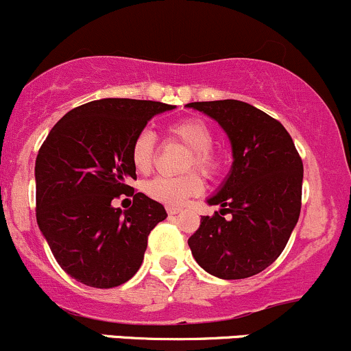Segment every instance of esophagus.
Wrapping results in <instances>:
<instances>
[{
    "mask_svg": "<svg viewBox=\"0 0 351 351\" xmlns=\"http://www.w3.org/2000/svg\"><path fill=\"white\" fill-rule=\"evenodd\" d=\"M167 213H169V214H177V213H180V207L167 206Z\"/></svg>",
    "mask_w": 351,
    "mask_h": 351,
    "instance_id": "obj_1",
    "label": "esophagus"
}]
</instances>
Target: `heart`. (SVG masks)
Listing matches in <instances>:
<instances>
[{"label": "heart", "mask_w": 351, "mask_h": 351, "mask_svg": "<svg viewBox=\"0 0 351 351\" xmlns=\"http://www.w3.org/2000/svg\"><path fill=\"white\" fill-rule=\"evenodd\" d=\"M169 137L189 147L186 159V169H197L206 177H216L222 169V157L219 150L214 149V132L201 119L177 120L167 127ZM130 160L135 171L149 174L156 162V135L150 130H141L135 135L130 147ZM202 189V179L197 172H187L179 177L159 176L147 180L144 191L154 201L167 206H180L187 197L199 194Z\"/></svg>", "instance_id": "heart-1"}]
</instances>
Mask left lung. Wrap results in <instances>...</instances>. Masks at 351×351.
I'll list each match as a JSON object with an SVG mask.
<instances>
[{"instance_id":"8db88e82","label":"left lung","mask_w":351,"mask_h":351,"mask_svg":"<svg viewBox=\"0 0 351 351\" xmlns=\"http://www.w3.org/2000/svg\"><path fill=\"white\" fill-rule=\"evenodd\" d=\"M187 107L219 122L234 157L224 186L207 201L221 210L202 216L187 241L192 256L221 280L254 276L276 261L295 229L303 160L281 122L246 101H192Z\"/></svg>"}]
</instances>
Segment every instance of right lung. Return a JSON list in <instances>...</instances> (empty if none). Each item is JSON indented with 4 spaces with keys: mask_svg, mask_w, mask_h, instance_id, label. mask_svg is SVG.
Masks as SVG:
<instances>
[{
    "mask_svg": "<svg viewBox=\"0 0 351 351\" xmlns=\"http://www.w3.org/2000/svg\"><path fill=\"white\" fill-rule=\"evenodd\" d=\"M174 105L101 99L63 115L41 144L35 164L36 222L56 263L92 288H115L138 271L147 237L167 217L164 206L127 186L135 135ZM125 193L122 211L111 201Z\"/></svg>",
    "mask_w": 351,
    "mask_h": 351,
    "instance_id": "right-lung-1",
    "label": "right lung"
}]
</instances>
